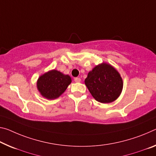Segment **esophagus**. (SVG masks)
<instances>
[{
	"instance_id": "esophagus-1",
	"label": "esophagus",
	"mask_w": 156,
	"mask_h": 156,
	"mask_svg": "<svg viewBox=\"0 0 156 156\" xmlns=\"http://www.w3.org/2000/svg\"><path fill=\"white\" fill-rule=\"evenodd\" d=\"M74 81H75L76 83H80L81 81V79L80 78H78V77L74 78Z\"/></svg>"
}]
</instances>
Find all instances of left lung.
<instances>
[{"instance_id":"obj_1","label":"left lung","mask_w":156,"mask_h":156,"mask_svg":"<svg viewBox=\"0 0 156 156\" xmlns=\"http://www.w3.org/2000/svg\"><path fill=\"white\" fill-rule=\"evenodd\" d=\"M85 85L91 94L98 102L109 103L119 96L123 89V80L118 71L109 64L96 66L88 73Z\"/></svg>"}]
</instances>
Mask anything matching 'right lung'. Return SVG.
I'll use <instances>...</instances> for the list:
<instances>
[{
  "label": "right lung",
  "mask_w": 156,
  "mask_h": 156,
  "mask_svg": "<svg viewBox=\"0 0 156 156\" xmlns=\"http://www.w3.org/2000/svg\"><path fill=\"white\" fill-rule=\"evenodd\" d=\"M71 83V78L69 75L53 69L38 78L37 87L41 96L52 100L62 94Z\"/></svg>",
  "instance_id": "1"
}]
</instances>
